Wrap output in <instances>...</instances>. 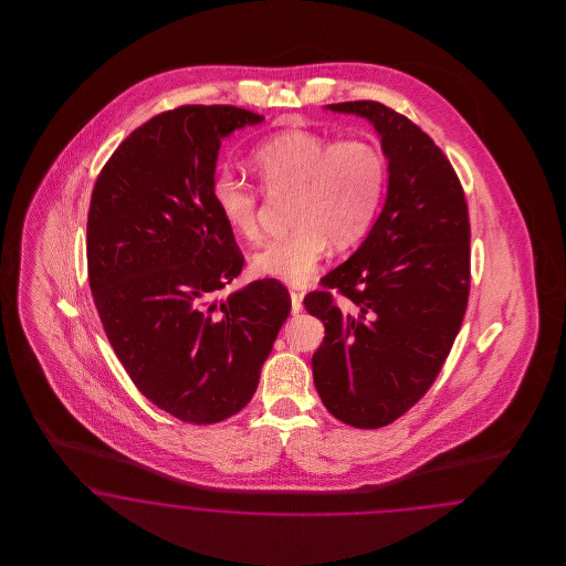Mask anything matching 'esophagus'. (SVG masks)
<instances>
[{
    "label": "esophagus",
    "instance_id": "34e87169",
    "mask_svg": "<svg viewBox=\"0 0 566 566\" xmlns=\"http://www.w3.org/2000/svg\"><path fill=\"white\" fill-rule=\"evenodd\" d=\"M291 308L294 315L303 308V294L301 292H291Z\"/></svg>",
    "mask_w": 566,
    "mask_h": 566
}]
</instances>
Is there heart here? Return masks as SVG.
I'll return each mask as SVG.
<instances>
[{
	"label": "heart",
	"mask_w": 566,
	"mask_h": 566,
	"mask_svg": "<svg viewBox=\"0 0 566 566\" xmlns=\"http://www.w3.org/2000/svg\"><path fill=\"white\" fill-rule=\"evenodd\" d=\"M251 168L268 192L291 190V232L265 242L251 259L255 274L305 284L334 249L359 242L386 189V159L367 140H336L315 130H284L259 143ZM211 203L237 237H259V195L230 170L211 180Z\"/></svg>",
	"instance_id": "heart-1"
}]
</instances>
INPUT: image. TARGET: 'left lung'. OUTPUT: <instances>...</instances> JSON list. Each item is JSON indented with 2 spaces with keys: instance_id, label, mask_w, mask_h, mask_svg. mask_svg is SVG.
I'll return each mask as SVG.
<instances>
[{
  "instance_id": "1",
  "label": "left lung",
  "mask_w": 566,
  "mask_h": 566,
  "mask_svg": "<svg viewBox=\"0 0 566 566\" xmlns=\"http://www.w3.org/2000/svg\"><path fill=\"white\" fill-rule=\"evenodd\" d=\"M324 109L374 124L388 159L386 201L359 249L322 277L305 307L324 322L313 381L327 411L353 428L392 423L426 395L463 324L469 213L446 155L409 118L377 102Z\"/></svg>"
}]
</instances>
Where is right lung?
Segmentation results:
<instances>
[{
    "instance_id": "add662e5",
    "label": "right lung",
    "mask_w": 566,
    "mask_h": 566,
    "mask_svg": "<svg viewBox=\"0 0 566 566\" xmlns=\"http://www.w3.org/2000/svg\"><path fill=\"white\" fill-rule=\"evenodd\" d=\"M261 122L234 105L164 112L122 140L88 207V282L109 344L155 407L195 426L247 407L291 313L274 277L220 296L242 255L211 180L223 138Z\"/></svg>"
}]
</instances>
